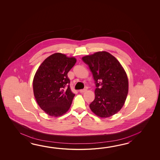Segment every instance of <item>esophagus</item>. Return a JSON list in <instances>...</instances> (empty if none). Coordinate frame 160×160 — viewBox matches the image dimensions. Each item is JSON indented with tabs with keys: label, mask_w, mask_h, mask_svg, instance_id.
I'll return each instance as SVG.
<instances>
[{
	"label": "esophagus",
	"mask_w": 160,
	"mask_h": 160,
	"mask_svg": "<svg viewBox=\"0 0 160 160\" xmlns=\"http://www.w3.org/2000/svg\"><path fill=\"white\" fill-rule=\"evenodd\" d=\"M86 90H87V89H86V88H83V89H81V90H80L79 92L82 93V92H85Z\"/></svg>",
	"instance_id": "34e87169"
}]
</instances>
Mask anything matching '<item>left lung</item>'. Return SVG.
<instances>
[{
	"label": "left lung",
	"instance_id": "8db88e82",
	"mask_svg": "<svg viewBox=\"0 0 160 160\" xmlns=\"http://www.w3.org/2000/svg\"><path fill=\"white\" fill-rule=\"evenodd\" d=\"M95 81V99L90 108L97 116L109 117L122 108L128 93V79L118 61L106 51L82 58Z\"/></svg>",
	"mask_w": 160,
	"mask_h": 160
}]
</instances>
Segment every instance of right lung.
<instances>
[{"label": "right lung", "instance_id": "1", "mask_svg": "<svg viewBox=\"0 0 160 160\" xmlns=\"http://www.w3.org/2000/svg\"><path fill=\"white\" fill-rule=\"evenodd\" d=\"M76 59L55 53L42 62L34 76V94L38 105L52 117H59L70 109L75 94L70 88L68 73Z\"/></svg>", "mask_w": 160, "mask_h": 160}]
</instances>
